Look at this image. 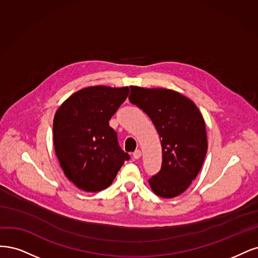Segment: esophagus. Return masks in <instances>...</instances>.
<instances>
[{
    "label": "esophagus",
    "instance_id": "esophagus-1",
    "mask_svg": "<svg viewBox=\"0 0 258 258\" xmlns=\"http://www.w3.org/2000/svg\"><path fill=\"white\" fill-rule=\"evenodd\" d=\"M140 156H141V151L140 150H136L134 153H133V157H134L135 160L140 159Z\"/></svg>",
    "mask_w": 258,
    "mask_h": 258
}]
</instances>
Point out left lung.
Returning <instances> with one entry per match:
<instances>
[{
  "mask_svg": "<svg viewBox=\"0 0 258 258\" xmlns=\"http://www.w3.org/2000/svg\"><path fill=\"white\" fill-rule=\"evenodd\" d=\"M130 101L149 115L161 138L162 167L149 184L163 198L182 194L197 177L207 153L202 113L190 99L167 89L131 87Z\"/></svg>",
  "mask_w": 258,
  "mask_h": 258,
  "instance_id": "left-lung-1",
  "label": "left lung"
}]
</instances>
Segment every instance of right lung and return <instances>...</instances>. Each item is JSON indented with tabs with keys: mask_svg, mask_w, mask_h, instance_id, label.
<instances>
[{
	"mask_svg": "<svg viewBox=\"0 0 258 258\" xmlns=\"http://www.w3.org/2000/svg\"><path fill=\"white\" fill-rule=\"evenodd\" d=\"M130 89L89 87L74 93L56 110L54 150L65 176L78 188L99 192L109 186L130 155L119 146L109 120Z\"/></svg>",
	"mask_w": 258,
	"mask_h": 258,
	"instance_id": "1",
	"label": "right lung"
}]
</instances>
